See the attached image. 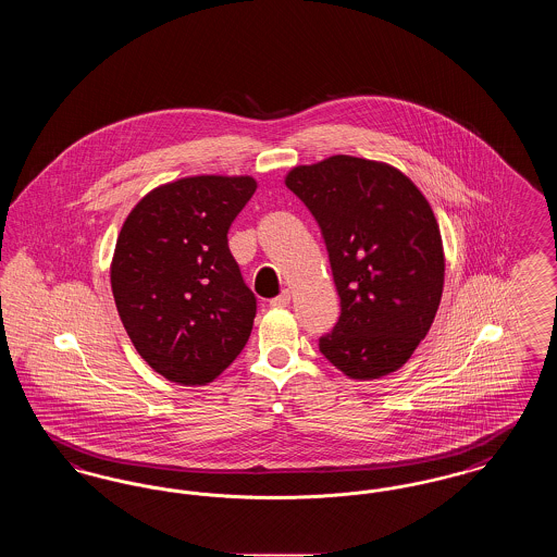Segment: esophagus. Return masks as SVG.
Instances as JSON below:
<instances>
[{
    "label": "esophagus",
    "mask_w": 557,
    "mask_h": 557,
    "mask_svg": "<svg viewBox=\"0 0 557 557\" xmlns=\"http://www.w3.org/2000/svg\"><path fill=\"white\" fill-rule=\"evenodd\" d=\"M269 305H271L273 309H284V307H288V305H290V290H284L280 296L271 298Z\"/></svg>",
    "instance_id": "34e87169"
}]
</instances>
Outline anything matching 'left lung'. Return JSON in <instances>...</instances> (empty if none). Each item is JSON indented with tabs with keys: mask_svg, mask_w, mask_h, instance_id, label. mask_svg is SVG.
Wrapping results in <instances>:
<instances>
[{
	"mask_svg": "<svg viewBox=\"0 0 557 557\" xmlns=\"http://www.w3.org/2000/svg\"><path fill=\"white\" fill-rule=\"evenodd\" d=\"M286 186L318 221L341 296V318L319 350L352 380L403 368L445 284L441 230L424 194L395 166L346 154L294 166Z\"/></svg>",
	"mask_w": 557,
	"mask_h": 557,
	"instance_id": "left-lung-1",
	"label": "left lung"
}]
</instances>
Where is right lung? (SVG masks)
I'll use <instances>...</instances> for the list:
<instances>
[{
	"mask_svg": "<svg viewBox=\"0 0 557 557\" xmlns=\"http://www.w3.org/2000/svg\"><path fill=\"white\" fill-rule=\"evenodd\" d=\"M257 189L248 175H196L146 194L116 239L110 284L141 359L171 382L205 386L248 343L257 298L227 232Z\"/></svg>",
	"mask_w": 557,
	"mask_h": 557,
	"instance_id": "right-lung-1",
	"label": "right lung"
}]
</instances>
